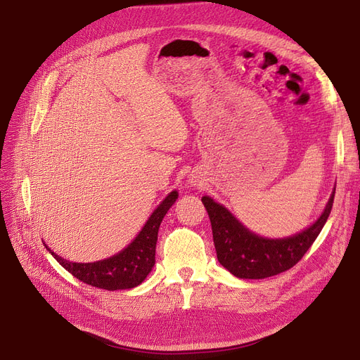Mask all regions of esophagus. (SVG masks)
I'll return each instance as SVG.
<instances>
[{"mask_svg":"<svg viewBox=\"0 0 360 360\" xmlns=\"http://www.w3.org/2000/svg\"><path fill=\"white\" fill-rule=\"evenodd\" d=\"M191 182H197V181H194V179H191Z\"/></svg>","mask_w":360,"mask_h":360,"instance_id":"34e87169","label":"esophagus"}]
</instances>
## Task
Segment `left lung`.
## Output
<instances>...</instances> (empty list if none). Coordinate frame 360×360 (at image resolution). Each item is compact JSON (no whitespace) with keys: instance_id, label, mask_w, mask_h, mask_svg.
I'll return each instance as SVG.
<instances>
[{"instance_id":"8db88e82","label":"left lung","mask_w":360,"mask_h":360,"mask_svg":"<svg viewBox=\"0 0 360 360\" xmlns=\"http://www.w3.org/2000/svg\"><path fill=\"white\" fill-rule=\"evenodd\" d=\"M335 188L326 209L314 224L293 236L269 239L252 233L212 197L201 201L209 213L214 248L221 266L239 278H266L292 269L323 231L331 213Z\"/></svg>"}]
</instances>
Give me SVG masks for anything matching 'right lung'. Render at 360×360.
Masks as SVG:
<instances>
[{"label":"right lung","mask_w":360,"mask_h":360,"mask_svg":"<svg viewBox=\"0 0 360 360\" xmlns=\"http://www.w3.org/2000/svg\"><path fill=\"white\" fill-rule=\"evenodd\" d=\"M176 198V191L167 194V197L158 205V209L151 213L136 239L125 250L106 259L96 262H71L52 252L51 248H46L68 273L86 285L105 290L132 289L141 285L155 266L160 223Z\"/></svg>","instance_id":"add662e5"}]
</instances>
